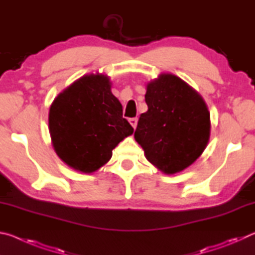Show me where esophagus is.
Listing matches in <instances>:
<instances>
[{
    "label": "esophagus",
    "mask_w": 255,
    "mask_h": 255,
    "mask_svg": "<svg viewBox=\"0 0 255 255\" xmlns=\"http://www.w3.org/2000/svg\"><path fill=\"white\" fill-rule=\"evenodd\" d=\"M137 122H138L137 118H130V119H129V123H130V125H131L133 129H136V127H137Z\"/></svg>",
    "instance_id": "34e87169"
}]
</instances>
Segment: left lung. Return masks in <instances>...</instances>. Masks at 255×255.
<instances>
[{
  "label": "left lung",
  "instance_id": "left-lung-1",
  "mask_svg": "<svg viewBox=\"0 0 255 255\" xmlns=\"http://www.w3.org/2000/svg\"><path fill=\"white\" fill-rule=\"evenodd\" d=\"M145 101L148 110L138 120L136 141L147 161L163 173L182 172L208 145V107L187 82L169 73L148 82Z\"/></svg>",
  "mask_w": 255,
  "mask_h": 255
}]
</instances>
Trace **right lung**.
I'll return each instance as SVG.
<instances>
[{
	"label": "right lung",
	"mask_w": 255,
	"mask_h": 255,
	"mask_svg": "<svg viewBox=\"0 0 255 255\" xmlns=\"http://www.w3.org/2000/svg\"><path fill=\"white\" fill-rule=\"evenodd\" d=\"M56 154L82 173H93L110 161L112 149L133 128L111 92L110 77L83 75L54 99L48 116Z\"/></svg>",
	"instance_id": "1"
}]
</instances>
